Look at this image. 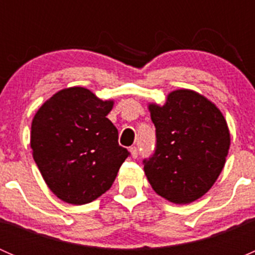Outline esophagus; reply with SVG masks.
Instances as JSON below:
<instances>
[{
	"label": "esophagus",
	"mask_w": 255,
	"mask_h": 255,
	"mask_svg": "<svg viewBox=\"0 0 255 255\" xmlns=\"http://www.w3.org/2000/svg\"><path fill=\"white\" fill-rule=\"evenodd\" d=\"M129 151H130V155H132L133 159L138 158V149H137V146H130Z\"/></svg>",
	"instance_id": "1"
}]
</instances>
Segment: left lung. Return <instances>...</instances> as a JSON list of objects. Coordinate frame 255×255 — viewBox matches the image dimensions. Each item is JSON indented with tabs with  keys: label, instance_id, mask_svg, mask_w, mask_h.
<instances>
[{
	"label": "left lung",
	"instance_id": "obj_1",
	"mask_svg": "<svg viewBox=\"0 0 255 255\" xmlns=\"http://www.w3.org/2000/svg\"><path fill=\"white\" fill-rule=\"evenodd\" d=\"M156 145L144 159V173L154 191L173 204L204 196L220 176L231 137L220 110L191 90L168 95L164 106L149 105Z\"/></svg>",
	"mask_w": 255,
	"mask_h": 255
}]
</instances>
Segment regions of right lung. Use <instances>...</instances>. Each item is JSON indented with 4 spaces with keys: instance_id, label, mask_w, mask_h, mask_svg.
I'll return each instance as SVG.
<instances>
[{
    "instance_id": "right-lung-1",
    "label": "right lung",
    "mask_w": 255,
    "mask_h": 255,
    "mask_svg": "<svg viewBox=\"0 0 255 255\" xmlns=\"http://www.w3.org/2000/svg\"><path fill=\"white\" fill-rule=\"evenodd\" d=\"M112 107L113 101H102L90 90L69 87L33 118V158L49 189L68 204H89L105 194L129 155L106 117Z\"/></svg>"
}]
</instances>
